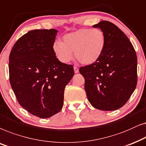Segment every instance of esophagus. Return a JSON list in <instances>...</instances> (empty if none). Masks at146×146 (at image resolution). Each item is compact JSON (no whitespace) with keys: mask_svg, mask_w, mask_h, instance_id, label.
I'll use <instances>...</instances> for the list:
<instances>
[{"mask_svg":"<svg viewBox=\"0 0 146 146\" xmlns=\"http://www.w3.org/2000/svg\"><path fill=\"white\" fill-rule=\"evenodd\" d=\"M73 69H74V71L75 73H79V68L78 67H76V66H74V67H73Z\"/></svg>","mask_w":146,"mask_h":146,"instance_id":"1","label":"esophagus"}]
</instances>
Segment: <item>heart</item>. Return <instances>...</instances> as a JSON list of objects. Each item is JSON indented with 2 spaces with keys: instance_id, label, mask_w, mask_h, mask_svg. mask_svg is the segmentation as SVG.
<instances>
[{
  "instance_id": "obj_1",
  "label": "heart",
  "mask_w": 146,
  "mask_h": 146,
  "mask_svg": "<svg viewBox=\"0 0 146 146\" xmlns=\"http://www.w3.org/2000/svg\"><path fill=\"white\" fill-rule=\"evenodd\" d=\"M63 42L55 41L53 49L56 57L63 63H67L73 57L83 65L96 63L102 56L106 46L104 33L99 29H81L66 35Z\"/></svg>"
}]
</instances>
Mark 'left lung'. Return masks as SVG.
<instances>
[{
	"instance_id": "left-lung-1",
	"label": "left lung",
	"mask_w": 146,
	"mask_h": 146,
	"mask_svg": "<svg viewBox=\"0 0 146 146\" xmlns=\"http://www.w3.org/2000/svg\"><path fill=\"white\" fill-rule=\"evenodd\" d=\"M106 38L100 59L81 67L85 90L91 106L103 111L119 109L126 104L137 85V56L129 38L111 22L102 21L93 25Z\"/></svg>"
}]
</instances>
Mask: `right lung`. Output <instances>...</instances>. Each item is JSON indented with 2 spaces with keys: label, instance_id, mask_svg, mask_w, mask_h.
Listing matches in <instances>:
<instances>
[{
  "label": "right lung",
  "instance_id": "add662e5",
  "mask_svg": "<svg viewBox=\"0 0 146 146\" xmlns=\"http://www.w3.org/2000/svg\"><path fill=\"white\" fill-rule=\"evenodd\" d=\"M58 31H29L15 42L9 55V79L18 102L40 118L59 113L65 87L74 75L71 65L59 61L53 49Z\"/></svg>",
  "mask_w": 146,
  "mask_h": 146
}]
</instances>
